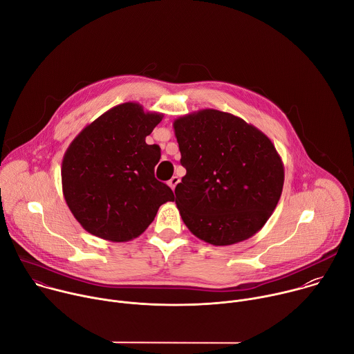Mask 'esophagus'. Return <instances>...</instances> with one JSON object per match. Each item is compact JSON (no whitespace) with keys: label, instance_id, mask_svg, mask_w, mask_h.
Here are the masks:
<instances>
[{"label":"esophagus","instance_id":"34e87169","mask_svg":"<svg viewBox=\"0 0 354 354\" xmlns=\"http://www.w3.org/2000/svg\"><path fill=\"white\" fill-rule=\"evenodd\" d=\"M179 182H180L179 176H172V178L168 180V185L171 186V189H172V190H175V186H176Z\"/></svg>","mask_w":354,"mask_h":354}]
</instances>
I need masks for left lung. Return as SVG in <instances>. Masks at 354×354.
Returning a JSON list of instances; mask_svg holds the SVG:
<instances>
[{
	"instance_id": "left-lung-1",
	"label": "left lung",
	"mask_w": 354,
	"mask_h": 354,
	"mask_svg": "<svg viewBox=\"0 0 354 354\" xmlns=\"http://www.w3.org/2000/svg\"><path fill=\"white\" fill-rule=\"evenodd\" d=\"M174 130L186 168L175 187V203L189 231L216 246L261 231L284 183V165L270 138L216 109L180 116Z\"/></svg>"
}]
</instances>
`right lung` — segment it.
I'll return each instance as SVG.
<instances>
[{
    "instance_id": "add662e5",
    "label": "right lung",
    "mask_w": 354,
    "mask_h": 354,
    "mask_svg": "<svg viewBox=\"0 0 354 354\" xmlns=\"http://www.w3.org/2000/svg\"><path fill=\"white\" fill-rule=\"evenodd\" d=\"M137 102L120 104L85 126L63 157L66 203L89 234L127 242L154 221L161 205L174 200L169 186L156 179L158 145L145 137L162 120Z\"/></svg>"
}]
</instances>
